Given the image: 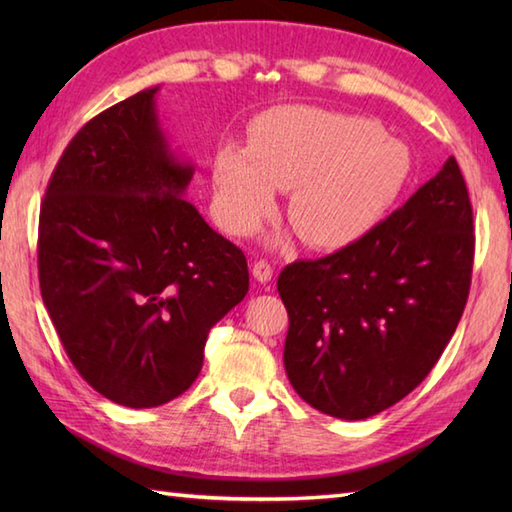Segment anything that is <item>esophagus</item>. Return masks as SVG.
<instances>
[{"instance_id":"esophagus-1","label":"esophagus","mask_w":512,"mask_h":512,"mask_svg":"<svg viewBox=\"0 0 512 512\" xmlns=\"http://www.w3.org/2000/svg\"><path fill=\"white\" fill-rule=\"evenodd\" d=\"M253 277L257 281H262V284H266V281L273 279V266H270V262H266V259H257L253 264Z\"/></svg>"}]
</instances>
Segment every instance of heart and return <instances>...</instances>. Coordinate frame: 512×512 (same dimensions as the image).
I'll return each mask as SVG.
<instances>
[{"mask_svg":"<svg viewBox=\"0 0 512 512\" xmlns=\"http://www.w3.org/2000/svg\"><path fill=\"white\" fill-rule=\"evenodd\" d=\"M411 151L374 118L317 107H279L250 127L248 147L213 158V198L222 226L248 235L273 213L277 189H292L288 215L303 242L341 248L383 220L411 178Z\"/></svg>","mask_w":512,"mask_h":512,"instance_id":"heart-1","label":"heart"}]
</instances>
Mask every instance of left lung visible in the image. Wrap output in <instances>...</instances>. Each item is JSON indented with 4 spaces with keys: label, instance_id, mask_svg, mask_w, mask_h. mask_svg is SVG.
I'll use <instances>...</instances> for the list:
<instances>
[{
    "label": "left lung",
    "instance_id": "left-lung-1",
    "mask_svg": "<svg viewBox=\"0 0 512 512\" xmlns=\"http://www.w3.org/2000/svg\"><path fill=\"white\" fill-rule=\"evenodd\" d=\"M475 233L455 158L356 242L288 264L284 365L328 416L363 420L396 405L438 363L469 299Z\"/></svg>",
    "mask_w": 512,
    "mask_h": 512
}]
</instances>
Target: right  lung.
Here are the masks:
<instances>
[{"mask_svg": "<svg viewBox=\"0 0 512 512\" xmlns=\"http://www.w3.org/2000/svg\"><path fill=\"white\" fill-rule=\"evenodd\" d=\"M158 88L85 123L39 211V286L76 372L132 409L198 378L206 336L248 292L242 250L182 198L189 162L169 151Z\"/></svg>", "mask_w": 512, "mask_h": 512, "instance_id": "right-lung-1", "label": "right lung"}]
</instances>
